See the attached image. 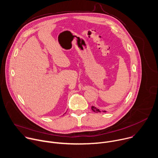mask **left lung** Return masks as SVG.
I'll return each mask as SVG.
<instances>
[{
  "mask_svg": "<svg viewBox=\"0 0 158 158\" xmlns=\"http://www.w3.org/2000/svg\"><path fill=\"white\" fill-rule=\"evenodd\" d=\"M92 110H93L94 112H100V110H99V109H98L97 108H96V107H94V106H92Z\"/></svg>",
  "mask_w": 158,
  "mask_h": 158,
  "instance_id": "obj_1",
  "label": "left lung"
}]
</instances>
